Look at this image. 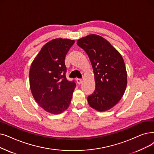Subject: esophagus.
Returning a JSON list of instances; mask_svg holds the SVG:
<instances>
[{
  "instance_id": "34e87169",
  "label": "esophagus",
  "mask_w": 154,
  "mask_h": 154,
  "mask_svg": "<svg viewBox=\"0 0 154 154\" xmlns=\"http://www.w3.org/2000/svg\"><path fill=\"white\" fill-rule=\"evenodd\" d=\"M76 81H77V82L78 84H81L83 82V81L81 79H77Z\"/></svg>"
}]
</instances>
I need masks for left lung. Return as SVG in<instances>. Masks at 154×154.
Instances as JSON below:
<instances>
[{
	"mask_svg": "<svg viewBox=\"0 0 154 154\" xmlns=\"http://www.w3.org/2000/svg\"><path fill=\"white\" fill-rule=\"evenodd\" d=\"M77 45L88 54L93 69L96 89L88 97L89 106L98 111L109 110L122 99L127 85V72L122 55L97 35L77 40Z\"/></svg>",
	"mask_w": 154,
	"mask_h": 154,
	"instance_id": "obj_1",
	"label": "left lung"
}]
</instances>
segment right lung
<instances>
[{
  "mask_svg": "<svg viewBox=\"0 0 154 154\" xmlns=\"http://www.w3.org/2000/svg\"><path fill=\"white\" fill-rule=\"evenodd\" d=\"M74 40L53 39L46 43L32 62L29 85L33 97L40 107L58 115L67 109L76 87L66 79L65 58Z\"/></svg>",
  "mask_w": 154,
  "mask_h": 154,
  "instance_id": "right-lung-1",
  "label": "right lung"
}]
</instances>
